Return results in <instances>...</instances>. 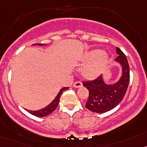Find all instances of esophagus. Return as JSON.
Wrapping results in <instances>:
<instances>
[{
    "label": "esophagus",
    "mask_w": 147,
    "mask_h": 147,
    "mask_svg": "<svg viewBox=\"0 0 147 147\" xmlns=\"http://www.w3.org/2000/svg\"><path fill=\"white\" fill-rule=\"evenodd\" d=\"M73 86L75 87V88H80V87L82 86V83L80 81H75V83H74V85Z\"/></svg>",
    "instance_id": "esophagus-1"
}]
</instances>
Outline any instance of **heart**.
<instances>
[{"instance_id": "heart-1", "label": "heart", "mask_w": 147, "mask_h": 147, "mask_svg": "<svg viewBox=\"0 0 147 147\" xmlns=\"http://www.w3.org/2000/svg\"><path fill=\"white\" fill-rule=\"evenodd\" d=\"M83 60L88 62L82 69V75L86 79H94L101 74L108 61V55L100 50L86 53Z\"/></svg>"}]
</instances>
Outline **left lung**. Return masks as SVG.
Wrapping results in <instances>:
<instances>
[{"label": "left lung", "mask_w": 147, "mask_h": 147, "mask_svg": "<svg viewBox=\"0 0 147 147\" xmlns=\"http://www.w3.org/2000/svg\"><path fill=\"white\" fill-rule=\"evenodd\" d=\"M118 56L115 59L121 65L122 72L119 80L114 84H107L103 80L102 75L89 81H84L83 85L88 90L89 94L86 108L95 113L109 111L125 96L129 81V68L126 55L116 47Z\"/></svg>", "instance_id": "obj_1"}]
</instances>
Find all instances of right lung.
<instances>
[{"label": "right lung", "mask_w": 147, "mask_h": 147, "mask_svg": "<svg viewBox=\"0 0 147 147\" xmlns=\"http://www.w3.org/2000/svg\"><path fill=\"white\" fill-rule=\"evenodd\" d=\"M36 45L39 46L45 45V44H36ZM68 88L69 87H64V88H62L60 90V92H59V94H57V96H55V98L53 100L52 102H51V104H49L47 107H45V108H43V109L39 110V111H30V110H27V111H28L29 113L34 115V116H38V117H44V116H47V115L51 114V113H53V112L56 109V108H57L58 105H59V99H60L63 92L65 91V90L68 89Z\"/></svg>", "instance_id": "add662e5"}]
</instances>
